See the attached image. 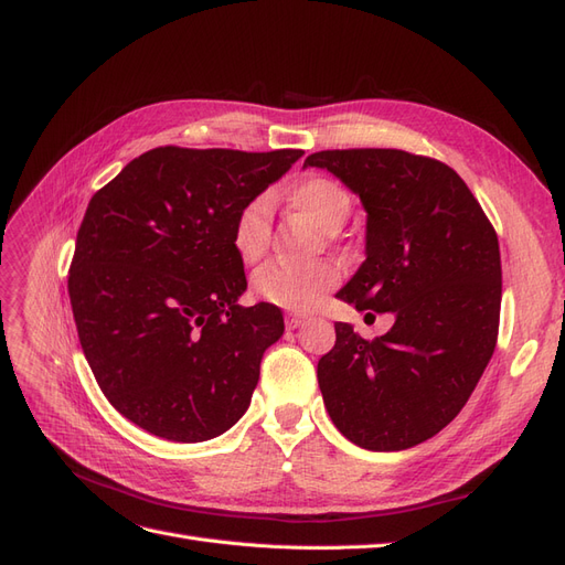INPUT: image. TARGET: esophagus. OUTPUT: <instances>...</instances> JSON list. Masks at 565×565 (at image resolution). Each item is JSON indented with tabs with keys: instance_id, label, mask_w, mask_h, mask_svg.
I'll return each mask as SVG.
<instances>
[{
	"instance_id": "1",
	"label": "esophagus",
	"mask_w": 565,
	"mask_h": 565,
	"mask_svg": "<svg viewBox=\"0 0 565 565\" xmlns=\"http://www.w3.org/2000/svg\"><path fill=\"white\" fill-rule=\"evenodd\" d=\"M285 324H287V330H297V328H301V324H303V318L301 316H287Z\"/></svg>"
}]
</instances>
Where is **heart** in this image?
Returning <instances> with one entry per match:
<instances>
[{
    "mask_svg": "<svg viewBox=\"0 0 565 565\" xmlns=\"http://www.w3.org/2000/svg\"><path fill=\"white\" fill-rule=\"evenodd\" d=\"M289 202L309 214L316 224L334 233L351 216L353 200L341 183L328 177H306L292 191ZM270 241V198L256 195L247 200L233 218L231 245L243 264H256L268 249ZM339 282V270L330 262L287 264L273 262L254 276V295L262 301L285 311H313L324 295Z\"/></svg>",
    "mask_w": 565,
    "mask_h": 565,
    "instance_id": "b5f03b06",
    "label": "heart"
}]
</instances>
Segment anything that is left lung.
<instances>
[{
  "label": "left lung",
  "instance_id": "left-lung-1",
  "mask_svg": "<svg viewBox=\"0 0 565 565\" xmlns=\"http://www.w3.org/2000/svg\"><path fill=\"white\" fill-rule=\"evenodd\" d=\"M303 167L328 169L367 212V259L337 297L396 318L372 341L334 324V349L318 361L324 407L365 450L419 446L459 415L498 344V233L438 160L351 148L313 152Z\"/></svg>",
  "mask_w": 565,
  "mask_h": 565
}]
</instances>
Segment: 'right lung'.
<instances>
[{"mask_svg":"<svg viewBox=\"0 0 565 565\" xmlns=\"http://www.w3.org/2000/svg\"><path fill=\"white\" fill-rule=\"evenodd\" d=\"M303 150L152 148L92 198L67 276L79 344L110 405L200 443L245 415L278 306H241L233 218Z\"/></svg>","mask_w":565,"mask_h":565,"instance_id":"obj_1","label":"right lung"}]
</instances>
